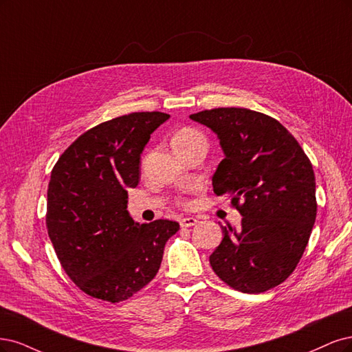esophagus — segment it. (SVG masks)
Masks as SVG:
<instances>
[{"instance_id":"obj_1","label":"esophagus","mask_w":352,"mask_h":352,"mask_svg":"<svg viewBox=\"0 0 352 352\" xmlns=\"http://www.w3.org/2000/svg\"><path fill=\"white\" fill-rule=\"evenodd\" d=\"M199 221L196 218H191V217H187V218H183L179 221V225L183 226V228H188V226H195Z\"/></svg>"}]
</instances>
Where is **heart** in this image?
<instances>
[{
  "instance_id": "heart-1",
  "label": "heart",
  "mask_w": 352,
  "mask_h": 352,
  "mask_svg": "<svg viewBox=\"0 0 352 352\" xmlns=\"http://www.w3.org/2000/svg\"><path fill=\"white\" fill-rule=\"evenodd\" d=\"M199 142H206L203 134L200 131H197L196 129L191 127H183L175 131V134L173 135V147L175 152L184 151L187 147L196 144Z\"/></svg>"
}]
</instances>
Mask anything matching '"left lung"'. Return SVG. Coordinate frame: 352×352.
<instances>
[{
    "instance_id": "left-lung-1",
    "label": "left lung",
    "mask_w": 352,
    "mask_h": 352,
    "mask_svg": "<svg viewBox=\"0 0 352 352\" xmlns=\"http://www.w3.org/2000/svg\"><path fill=\"white\" fill-rule=\"evenodd\" d=\"M190 118L218 134L225 157L212 177L230 195L240 230L223 228L209 262L226 285L258 294L285 280L307 247L317 213L316 178L300 143L282 124L247 108L205 109Z\"/></svg>"
}]
</instances>
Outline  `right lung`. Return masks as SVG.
Returning a JSON list of instances; mask_svg holds the SVG:
<instances>
[{
  "instance_id": "add662e5",
  "label": "right lung",
  "mask_w": 352,
  "mask_h": 352,
  "mask_svg": "<svg viewBox=\"0 0 352 352\" xmlns=\"http://www.w3.org/2000/svg\"><path fill=\"white\" fill-rule=\"evenodd\" d=\"M169 118L133 112L100 122L77 138L52 168L47 230L69 278L87 296L109 302L133 297L161 267L175 221L135 223L127 188L140 178V153Z\"/></svg>"
}]
</instances>
